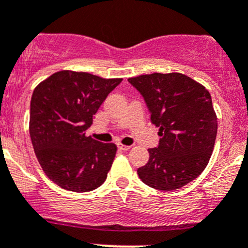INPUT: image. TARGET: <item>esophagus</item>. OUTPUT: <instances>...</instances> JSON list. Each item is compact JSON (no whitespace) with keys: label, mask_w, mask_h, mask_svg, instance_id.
<instances>
[{"label":"esophagus","mask_w":248,"mask_h":248,"mask_svg":"<svg viewBox=\"0 0 248 248\" xmlns=\"http://www.w3.org/2000/svg\"><path fill=\"white\" fill-rule=\"evenodd\" d=\"M117 148H119L120 150L127 151V150H129V149H131V146H129V145H124V144L119 143V144H117Z\"/></svg>","instance_id":"1"}]
</instances>
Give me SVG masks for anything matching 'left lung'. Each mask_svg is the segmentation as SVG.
Listing matches in <instances>:
<instances>
[{"instance_id": "8db88e82", "label": "left lung", "mask_w": 248, "mask_h": 248, "mask_svg": "<svg viewBox=\"0 0 248 248\" xmlns=\"http://www.w3.org/2000/svg\"><path fill=\"white\" fill-rule=\"evenodd\" d=\"M128 82L143 95L161 137L137 170L139 178L157 190L182 188L202 173L212 155L218 124L210 92L179 73L140 75Z\"/></svg>"}]
</instances>
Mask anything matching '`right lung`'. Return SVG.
Here are the masks:
<instances>
[{"label": "right lung", "instance_id": "right-lung-1", "mask_svg": "<svg viewBox=\"0 0 248 248\" xmlns=\"http://www.w3.org/2000/svg\"><path fill=\"white\" fill-rule=\"evenodd\" d=\"M121 81L62 70L33 91L29 124L31 143L43 172L60 188L86 193L107 179L116 145L94 140L86 131Z\"/></svg>", "mask_w": 248, "mask_h": 248}]
</instances>
